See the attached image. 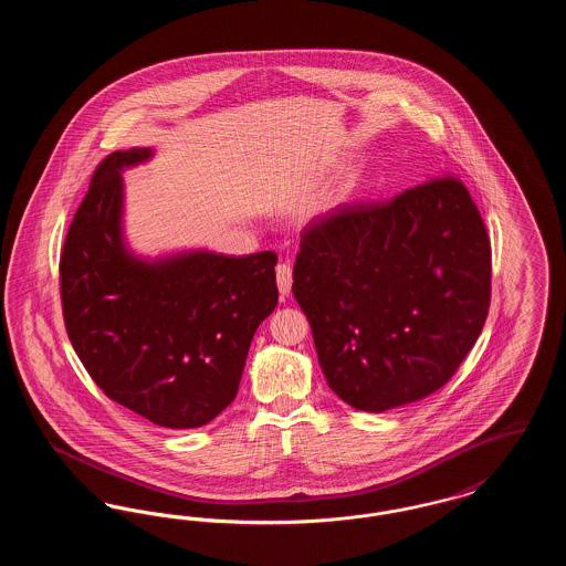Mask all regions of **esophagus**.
<instances>
[{
    "mask_svg": "<svg viewBox=\"0 0 566 566\" xmlns=\"http://www.w3.org/2000/svg\"><path fill=\"white\" fill-rule=\"evenodd\" d=\"M275 277H277V291L280 295L286 296L291 293L293 286V268L289 263H280L275 268Z\"/></svg>",
    "mask_w": 566,
    "mask_h": 566,
    "instance_id": "esophagus-1",
    "label": "esophagus"
}]
</instances>
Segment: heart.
Wrapping results in <instances>:
<instances>
[{"label": "heart", "instance_id": "heart-1", "mask_svg": "<svg viewBox=\"0 0 566 566\" xmlns=\"http://www.w3.org/2000/svg\"><path fill=\"white\" fill-rule=\"evenodd\" d=\"M348 195H350V189H348V185H342L339 189L335 190L333 195H331V206L335 208V206H342L346 199H348Z\"/></svg>", "mask_w": 566, "mask_h": 566}]
</instances>
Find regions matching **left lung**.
<instances>
[{"mask_svg": "<svg viewBox=\"0 0 566 566\" xmlns=\"http://www.w3.org/2000/svg\"><path fill=\"white\" fill-rule=\"evenodd\" d=\"M484 220L454 176L303 231L293 295L328 388L363 411L420 401L457 374L490 307Z\"/></svg>", "mask_w": 566, "mask_h": 566, "instance_id": "1", "label": "left lung"}]
</instances>
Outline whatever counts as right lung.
<instances>
[{
	"label": "right lung",
	"instance_id": "right-lung-1",
	"mask_svg": "<svg viewBox=\"0 0 566 566\" xmlns=\"http://www.w3.org/2000/svg\"><path fill=\"white\" fill-rule=\"evenodd\" d=\"M153 155L118 150L97 165L63 245L61 303L74 350L109 399L185 431L235 399L254 331L277 305V256H137L123 231V171Z\"/></svg>",
	"mask_w": 566,
	"mask_h": 566
}]
</instances>
